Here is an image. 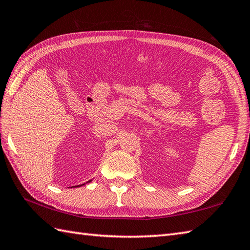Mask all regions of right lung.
I'll list each match as a JSON object with an SVG mask.
<instances>
[{"mask_svg":"<svg viewBox=\"0 0 250 250\" xmlns=\"http://www.w3.org/2000/svg\"><path fill=\"white\" fill-rule=\"evenodd\" d=\"M75 187H76V186H75Z\"/></svg>","mask_w":250,"mask_h":250,"instance_id":"obj_1","label":"right lung"}]
</instances>
